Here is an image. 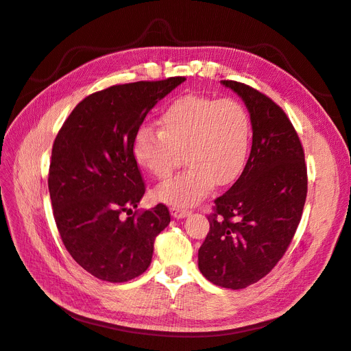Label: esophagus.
Returning a JSON list of instances; mask_svg holds the SVG:
<instances>
[{"mask_svg":"<svg viewBox=\"0 0 351 351\" xmlns=\"http://www.w3.org/2000/svg\"><path fill=\"white\" fill-rule=\"evenodd\" d=\"M170 213H172V217L176 218V219H182V218H186L188 215H190V210L186 209H179V208H172L170 209Z\"/></svg>","mask_w":351,"mask_h":351,"instance_id":"1","label":"esophagus"}]
</instances>
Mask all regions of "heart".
Returning a JSON list of instances; mask_svg holds the SVG:
<instances>
[{
    "label": "heart",
    "instance_id": "obj_1",
    "mask_svg": "<svg viewBox=\"0 0 351 351\" xmlns=\"http://www.w3.org/2000/svg\"><path fill=\"white\" fill-rule=\"evenodd\" d=\"M160 130L142 128L133 156L147 173L166 179L184 152L188 166L154 191L157 202L190 208L213 185L234 182L243 170L252 136L246 108L234 99L188 95L176 99L160 115Z\"/></svg>",
    "mask_w": 351,
    "mask_h": 351
}]
</instances>
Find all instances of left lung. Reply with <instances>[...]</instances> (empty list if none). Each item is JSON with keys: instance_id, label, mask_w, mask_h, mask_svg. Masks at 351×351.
<instances>
[{"instance_id": "obj_1", "label": "left lung", "mask_w": 351, "mask_h": 351, "mask_svg": "<svg viewBox=\"0 0 351 351\" xmlns=\"http://www.w3.org/2000/svg\"><path fill=\"white\" fill-rule=\"evenodd\" d=\"M221 83L247 108L252 149L234 185L215 200L199 269L213 285L243 289L271 271L291 245L307 197V167L280 106L243 83Z\"/></svg>"}]
</instances>
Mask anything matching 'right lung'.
I'll return each mask as SVG.
<instances>
[{
    "mask_svg": "<svg viewBox=\"0 0 351 351\" xmlns=\"http://www.w3.org/2000/svg\"><path fill=\"white\" fill-rule=\"evenodd\" d=\"M112 86L80 102L53 143L49 191L53 215L68 252L87 273L121 283L151 264L154 240L170 222L165 204L132 217L145 193L133 156L134 136L147 114L184 83Z\"/></svg>",
    "mask_w": 351,
    "mask_h": 351,
    "instance_id": "1",
    "label": "right lung"
}]
</instances>
